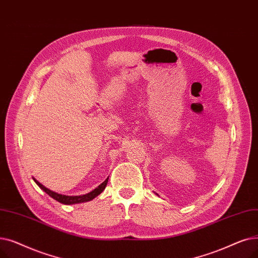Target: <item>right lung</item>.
I'll return each mask as SVG.
<instances>
[{
  "label": "right lung",
  "instance_id": "right-lung-1",
  "mask_svg": "<svg viewBox=\"0 0 258 258\" xmlns=\"http://www.w3.org/2000/svg\"><path fill=\"white\" fill-rule=\"evenodd\" d=\"M108 178H109V177H107V179H106L104 182H102L99 187L95 188V189H94L93 191H91L90 193H87V194H85V195H78V196H68V195L58 194V193H56V192H53V191H51V190L47 189L45 186H43L42 183L39 182L35 178H33V180L35 181L36 185H38L43 191H45L49 196H51L52 199H54V200L57 201L58 203H62V204H65V205H73V204H79V203L88 202V201H91V200H93L94 198H96L97 195L101 194V193L105 190V188H106V186H107V182H108Z\"/></svg>",
  "mask_w": 258,
  "mask_h": 258
}]
</instances>
